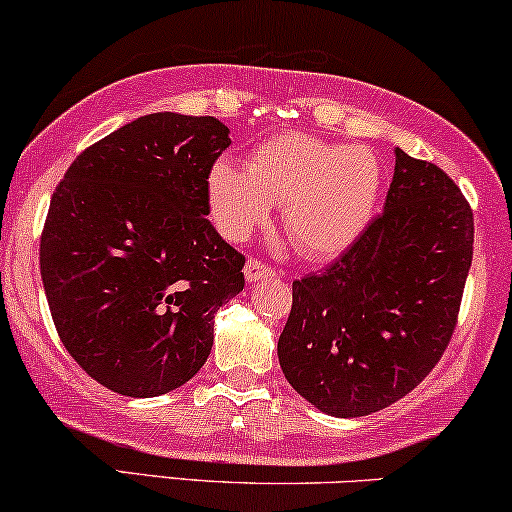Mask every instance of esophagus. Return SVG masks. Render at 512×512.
Returning a JSON list of instances; mask_svg holds the SVG:
<instances>
[{
	"label": "esophagus",
	"mask_w": 512,
	"mask_h": 512,
	"mask_svg": "<svg viewBox=\"0 0 512 512\" xmlns=\"http://www.w3.org/2000/svg\"><path fill=\"white\" fill-rule=\"evenodd\" d=\"M274 274H276L274 267H269V264L257 260V257H250V260L245 262V278H248V283H257L262 281V278H269Z\"/></svg>",
	"instance_id": "34e87169"
}]
</instances>
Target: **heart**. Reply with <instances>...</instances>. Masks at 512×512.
I'll return each mask as SVG.
<instances>
[{"mask_svg":"<svg viewBox=\"0 0 512 512\" xmlns=\"http://www.w3.org/2000/svg\"><path fill=\"white\" fill-rule=\"evenodd\" d=\"M380 184L383 172L368 148L286 132L252 148L245 170L226 160L212 167L208 203L217 229L231 241L250 236L276 205L295 250L323 260L361 236Z\"/></svg>","mask_w":512,"mask_h":512,"instance_id":"b5f03b06","label":"heart"}]
</instances>
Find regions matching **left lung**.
Returning <instances> with one entry per match:
<instances>
[{"mask_svg": "<svg viewBox=\"0 0 512 512\" xmlns=\"http://www.w3.org/2000/svg\"><path fill=\"white\" fill-rule=\"evenodd\" d=\"M385 210L319 274L293 281L278 338L288 383L338 418L368 416L425 380L456 331L475 219L435 163L397 148Z\"/></svg>", "mask_w": 512, "mask_h": 512, "instance_id": "1", "label": "left lung"}]
</instances>
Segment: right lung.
<instances>
[{
    "label": "right lung",
    "instance_id": "right-lung-1",
    "mask_svg": "<svg viewBox=\"0 0 512 512\" xmlns=\"http://www.w3.org/2000/svg\"><path fill=\"white\" fill-rule=\"evenodd\" d=\"M229 144L210 115H144L84 148L51 196L40 241L51 319L108 390L158 397L191 380L217 309L245 286V257L205 217Z\"/></svg>",
    "mask_w": 512,
    "mask_h": 512
}]
</instances>
